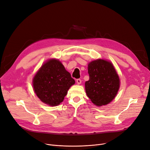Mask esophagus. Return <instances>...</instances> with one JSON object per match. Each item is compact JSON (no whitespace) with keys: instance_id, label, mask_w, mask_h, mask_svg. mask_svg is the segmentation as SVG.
<instances>
[{"instance_id":"34e87169","label":"esophagus","mask_w":150,"mask_h":150,"mask_svg":"<svg viewBox=\"0 0 150 150\" xmlns=\"http://www.w3.org/2000/svg\"><path fill=\"white\" fill-rule=\"evenodd\" d=\"M76 83L78 84H80L81 83V80L78 78V79H76Z\"/></svg>"}]
</instances>
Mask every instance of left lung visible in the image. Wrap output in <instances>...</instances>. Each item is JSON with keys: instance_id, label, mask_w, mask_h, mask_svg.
Returning <instances> with one entry per match:
<instances>
[{"instance_id": "8db88e82", "label": "left lung", "mask_w": 150, "mask_h": 150, "mask_svg": "<svg viewBox=\"0 0 150 150\" xmlns=\"http://www.w3.org/2000/svg\"><path fill=\"white\" fill-rule=\"evenodd\" d=\"M89 80L85 83L86 92L92 103L100 106L109 103L116 96L120 80L111 62L97 59L88 64Z\"/></svg>"}]
</instances>
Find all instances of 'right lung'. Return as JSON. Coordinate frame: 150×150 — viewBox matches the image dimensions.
Instances as JSON below:
<instances>
[{"label":"right lung","mask_w":150,"mask_h":150,"mask_svg":"<svg viewBox=\"0 0 150 150\" xmlns=\"http://www.w3.org/2000/svg\"><path fill=\"white\" fill-rule=\"evenodd\" d=\"M75 83L62 63L52 59L39 70L33 78V86L38 98L44 103L53 106L61 103Z\"/></svg>","instance_id":"1"}]
</instances>
